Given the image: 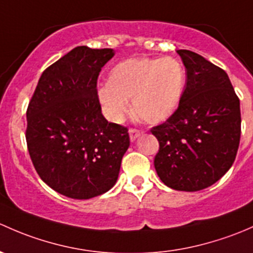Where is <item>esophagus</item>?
I'll return each mask as SVG.
<instances>
[{"instance_id": "1", "label": "esophagus", "mask_w": 253, "mask_h": 253, "mask_svg": "<svg viewBox=\"0 0 253 253\" xmlns=\"http://www.w3.org/2000/svg\"><path fill=\"white\" fill-rule=\"evenodd\" d=\"M142 135L141 130H137V129H129V136H130V141L134 142L137 137Z\"/></svg>"}]
</instances>
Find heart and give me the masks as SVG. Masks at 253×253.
<instances>
[{
	"label": "heart",
	"mask_w": 253,
	"mask_h": 253,
	"mask_svg": "<svg viewBox=\"0 0 253 253\" xmlns=\"http://www.w3.org/2000/svg\"><path fill=\"white\" fill-rule=\"evenodd\" d=\"M186 82L185 68L174 57L129 58L109 73V82L97 90L106 116L119 121L129 111L132 98L135 116L148 124L170 118L180 103Z\"/></svg>",
	"instance_id": "heart-1"
}]
</instances>
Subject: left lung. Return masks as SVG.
I'll use <instances>...</instances> for the list:
<instances>
[{"label":"left lung","mask_w":253,"mask_h":253,"mask_svg":"<svg viewBox=\"0 0 253 253\" xmlns=\"http://www.w3.org/2000/svg\"><path fill=\"white\" fill-rule=\"evenodd\" d=\"M186 86L178 109L151 129L160 142L155 168L178 191H200L230 169L241 134L240 101L228 74L200 54L178 49Z\"/></svg>","instance_id":"1"}]
</instances>
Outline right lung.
<instances>
[{
  "label": "right lung",
  "mask_w": 253,
  "mask_h": 253,
  "mask_svg": "<svg viewBox=\"0 0 253 253\" xmlns=\"http://www.w3.org/2000/svg\"><path fill=\"white\" fill-rule=\"evenodd\" d=\"M112 48H73L41 75L27 111L33 165L51 189L87 200L117 183L130 145L126 127L101 113L97 78Z\"/></svg>",
  "instance_id": "right-lung-1"
}]
</instances>
